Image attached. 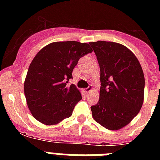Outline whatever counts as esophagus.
Masks as SVG:
<instances>
[{"label":"esophagus","instance_id":"esophagus-1","mask_svg":"<svg viewBox=\"0 0 160 160\" xmlns=\"http://www.w3.org/2000/svg\"><path fill=\"white\" fill-rule=\"evenodd\" d=\"M92 90H93L92 85H90V86H89L87 88L84 89V91H85V93H89V92H90V91H91Z\"/></svg>","mask_w":160,"mask_h":160}]
</instances>
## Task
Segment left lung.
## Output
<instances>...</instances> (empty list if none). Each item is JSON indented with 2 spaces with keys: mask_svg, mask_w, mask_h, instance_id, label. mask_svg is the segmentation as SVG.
I'll return each instance as SVG.
<instances>
[{
  "mask_svg": "<svg viewBox=\"0 0 160 160\" xmlns=\"http://www.w3.org/2000/svg\"><path fill=\"white\" fill-rule=\"evenodd\" d=\"M100 67L99 100L90 107L96 122L108 130L128 125L143 103L145 79L141 65L128 48L98 41L89 43Z\"/></svg>",
  "mask_w": 160,
  "mask_h": 160,
  "instance_id": "left-lung-1",
  "label": "left lung"
}]
</instances>
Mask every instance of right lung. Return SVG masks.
I'll use <instances>...</instances> for the list:
<instances>
[{
  "label": "right lung",
  "mask_w": 160,
  "mask_h": 160,
  "mask_svg": "<svg viewBox=\"0 0 160 160\" xmlns=\"http://www.w3.org/2000/svg\"><path fill=\"white\" fill-rule=\"evenodd\" d=\"M92 51L89 44L70 41L50 43L37 53L29 65L24 91L38 121L54 125L71 116L82 95L74 85L68 86V81L79 59Z\"/></svg>",
  "instance_id": "add662e5"
}]
</instances>
